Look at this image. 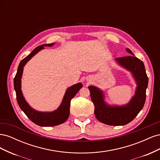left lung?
<instances>
[{"label":"left lung","mask_w":160,"mask_h":160,"mask_svg":"<svg viewBox=\"0 0 160 160\" xmlns=\"http://www.w3.org/2000/svg\"><path fill=\"white\" fill-rule=\"evenodd\" d=\"M126 51L132 55L115 58L117 63L129 71L137 84L135 94L127 104L111 105L105 101L104 92L95 86H89L91 98L95 106L94 113L100 122L109 125H124L136 117L143 107L148 85L143 62L135 57L130 49Z\"/></svg>","instance_id":"8db88e82"}]
</instances>
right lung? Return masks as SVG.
<instances>
[{"mask_svg":"<svg viewBox=\"0 0 160 160\" xmlns=\"http://www.w3.org/2000/svg\"><path fill=\"white\" fill-rule=\"evenodd\" d=\"M55 43L45 44L35 48L29 55L23 59L18 67L15 77L14 79V88L16 91L17 100L19 107L31 121L35 124L42 127H51L63 123L68 119L70 113L71 100L74 98L77 92L83 87L81 83L72 85L67 89L61 105L57 109L49 112L38 111L31 108L24 98L21 90V79L24 67L31 58L35 56L40 51L44 49V47H52Z\"/></svg>","mask_w":160,"mask_h":160,"instance_id":"right-lung-1","label":"right lung"}]
</instances>
